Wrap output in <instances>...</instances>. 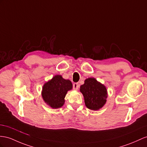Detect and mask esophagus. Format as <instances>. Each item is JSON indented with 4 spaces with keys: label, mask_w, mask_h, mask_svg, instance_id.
I'll use <instances>...</instances> for the list:
<instances>
[{
    "label": "esophagus",
    "mask_w": 147,
    "mask_h": 147,
    "mask_svg": "<svg viewBox=\"0 0 147 147\" xmlns=\"http://www.w3.org/2000/svg\"><path fill=\"white\" fill-rule=\"evenodd\" d=\"M78 88H79L78 83H77V82H75V83L73 84V89L74 90H78Z\"/></svg>",
    "instance_id": "34e87169"
}]
</instances>
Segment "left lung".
I'll return each mask as SVG.
<instances>
[{"label":"left lung","mask_w":147,"mask_h":147,"mask_svg":"<svg viewBox=\"0 0 147 147\" xmlns=\"http://www.w3.org/2000/svg\"><path fill=\"white\" fill-rule=\"evenodd\" d=\"M80 92L82 94L86 106L89 109L97 111L106 103L107 90L106 86L97 81L94 78H89L80 86Z\"/></svg>","instance_id":"8db88e82"}]
</instances>
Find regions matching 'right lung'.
Masks as SVG:
<instances>
[{"mask_svg": "<svg viewBox=\"0 0 147 147\" xmlns=\"http://www.w3.org/2000/svg\"><path fill=\"white\" fill-rule=\"evenodd\" d=\"M73 89V84L69 80H65L61 75H55L45 82L41 91V96L49 107L59 109L65 104V97L68 91Z\"/></svg>", "mask_w": 147, "mask_h": 147, "instance_id": "right-lung-1", "label": "right lung"}]
</instances>
